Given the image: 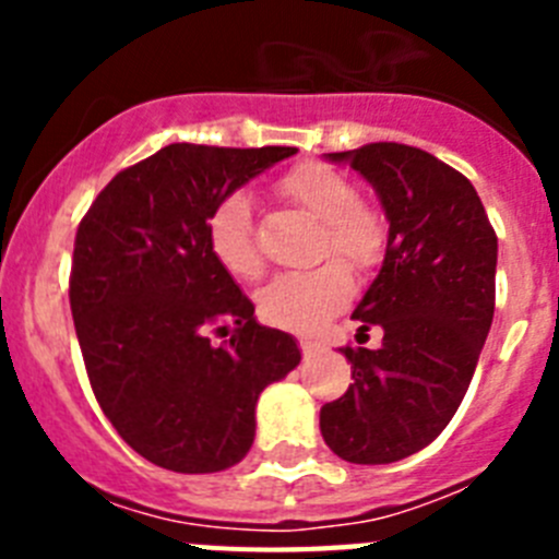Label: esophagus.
Returning <instances> with one entry per match:
<instances>
[{
	"label": "esophagus",
	"instance_id": "1",
	"mask_svg": "<svg viewBox=\"0 0 559 559\" xmlns=\"http://www.w3.org/2000/svg\"><path fill=\"white\" fill-rule=\"evenodd\" d=\"M299 347H302L305 355H313V353H319V349H322V344H319V341H313V338H302V341H299Z\"/></svg>",
	"mask_w": 559,
	"mask_h": 559
}]
</instances>
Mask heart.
<instances>
[{"label":"heart","instance_id":"1","mask_svg":"<svg viewBox=\"0 0 559 559\" xmlns=\"http://www.w3.org/2000/svg\"><path fill=\"white\" fill-rule=\"evenodd\" d=\"M276 190L290 204L322 221L316 254L341 257L305 271L274 276L260 296L257 308L274 328L310 333L341 310L353 296V274L347 265L369 271L383 260L389 246L386 215L360 190L349 176L324 162H302L280 176ZM212 257L235 280H254L263 271V254L257 243L251 201L243 190L226 192L215 204L206 224Z\"/></svg>","mask_w":559,"mask_h":559}]
</instances>
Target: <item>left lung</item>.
<instances>
[{"mask_svg":"<svg viewBox=\"0 0 559 559\" xmlns=\"http://www.w3.org/2000/svg\"><path fill=\"white\" fill-rule=\"evenodd\" d=\"M330 159L378 190L389 246L353 313L383 344L341 347L353 383L319 426L347 462H400L445 431L471 386L496 310L498 237L471 181L428 151L372 142Z\"/></svg>","mask_w":559,"mask_h":559,"instance_id":"obj_1","label":"left lung"}]
</instances>
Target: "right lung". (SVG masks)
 Returning <instances> with one entry per match:
<instances>
[{
  "mask_svg": "<svg viewBox=\"0 0 559 559\" xmlns=\"http://www.w3.org/2000/svg\"><path fill=\"white\" fill-rule=\"evenodd\" d=\"M296 147H162L100 190L75 235L69 305L88 383L147 462L218 473L254 442V406L299 364L283 330L212 257L206 221L226 192ZM230 333L224 345L209 335Z\"/></svg>",
  "mask_w": 559,
  "mask_h": 559,
  "instance_id": "1",
  "label": "right lung"
}]
</instances>
